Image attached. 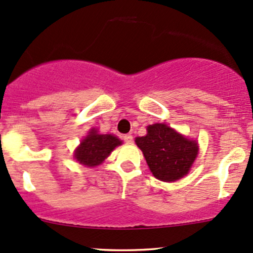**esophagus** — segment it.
Wrapping results in <instances>:
<instances>
[{
    "mask_svg": "<svg viewBox=\"0 0 253 253\" xmlns=\"http://www.w3.org/2000/svg\"><path fill=\"white\" fill-rule=\"evenodd\" d=\"M124 140L126 141L127 144H132L133 143V137L131 134H126V135H124Z\"/></svg>",
    "mask_w": 253,
    "mask_h": 253,
    "instance_id": "1",
    "label": "esophagus"
}]
</instances>
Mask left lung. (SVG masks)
I'll use <instances>...</instances> for the list:
<instances>
[{"mask_svg":"<svg viewBox=\"0 0 253 253\" xmlns=\"http://www.w3.org/2000/svg\"><path fill=\"white\" fill-rule=\"evenodd\" d=\"M146 131V135L135 138V144L143 151L154 176L166 182L184 177L198 155L197 141L166 124L149 125Z\"/></svg>","mask_w":253,"mask_h":253,"instance_id":"obj_1","label":"left lung"}]
</instances>
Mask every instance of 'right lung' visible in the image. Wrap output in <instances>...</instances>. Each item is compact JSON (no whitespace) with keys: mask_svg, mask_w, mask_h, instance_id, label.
I'll list each match as a JSON object with an SVG mask.
<instances>
[{"mask_svg":"<svg viewBox=\"0 0 253 253\" xmlns=\"http://www.w3.org/2000/svg\"><path fill=\"white\" fill-rule=\"evenodd\" d=\"M122 141L113 134H99L95 128H91L88 134L82 140L74 151V158L80 165L86 167H96L110 155Z\"/></svg>","mask_w":253,"mask_h":253,"instance_id":"1","label":"right lung"}]
</instances>
